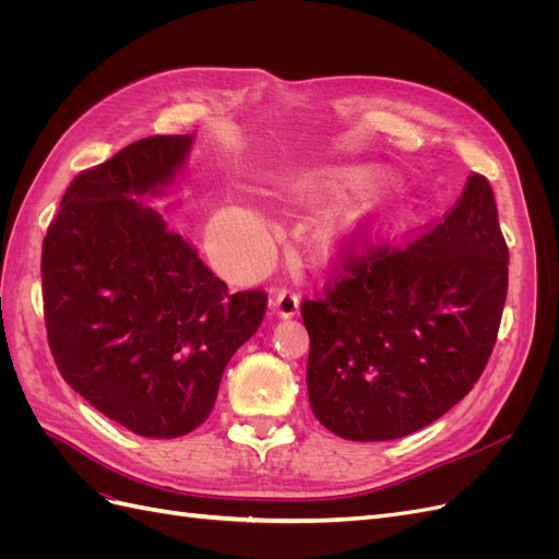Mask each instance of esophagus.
I'll return each instance as SVG.
<instances>
[{
	"instance_id": "1",
	"label": "esophagus",
	"mask_w": 559,
	"mask_h": 559,
	"mask_svg": "<svg viewBox=\"0 0 559 559\" xmlns=\"http://www.w3.org/2000/svg\"><path fill=\"white\" fill-rule=\"evenodd\" d=\"M273 308H275L277 317H282V319L294 317L298 312V294L292 292V289H286V286H284V289L277 292V296L273 300Z\"/></svg>"
}]
</instances>
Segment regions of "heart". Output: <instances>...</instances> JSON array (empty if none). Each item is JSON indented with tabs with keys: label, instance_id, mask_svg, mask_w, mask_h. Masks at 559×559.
Returning a JSON list of instances; mask_svg holds the SVG:
<instances>
[{
	"label": "heart",
	"instance_id": "heart-1",
	"mask_svg": "<svg viewBox=\"0 0 559 559\" xmlns=\"http://www.w3.org/2000/svg\"><path fill=\"white\" fill-rule=\"evenodd\" d=\"M364 186H366V175L349 173V175H341L333 181H329L326 191L335 193V195H345V193L361 191ZM230 224L235 226V230L230 235L235 257H238L242 263H251L253 259H259L261 242L267 238V228H270L265 218L257 212L245 210L235 218H230Z\"/></svg>",
	"mask_w": 559,
	"mask_h": 559
}]
</instances>
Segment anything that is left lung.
I'll use <instances>...</instances> for the list:
<instances>
[{
	"label": "left lung",
	"instance_id": "obj_1",
	"mask_svg": "<svg viewBox=\"0 0 559 559\" xmlns=\"http://www.w3.org/2000/svg\"><path fill=\"white\" fill-rule=\"evenodd\" d=\"M324 296L306 298L308 396L347 441H394L425 429L478 382L509 292V247L489 181L417 240L343 245Z\"/></svg>",
	"mask_w": 559,
	"mask_h": 559
}]
</instances>
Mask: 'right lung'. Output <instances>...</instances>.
Returning <instances> with one entry per match:
<instances>
[{
	"mask_svg": "<svg viewBox=\"0 0 559 559\" xmlns=\"http://www.w3.org/2000/svg\"><path fill=\"white\" fill-rule=\"evenodd\" d=\"M189 134L132 142L79 173L41 247L48 347L64 382L146 438L191 433L224 368L257 333L267 296L230 294L198 249L132 195H156Z\"/></svg>",
	"mask_w": 559,
	"mask_h": 559,
	"instance_id": "obj_1",
	"label": "right lung"
}]
</instances>
